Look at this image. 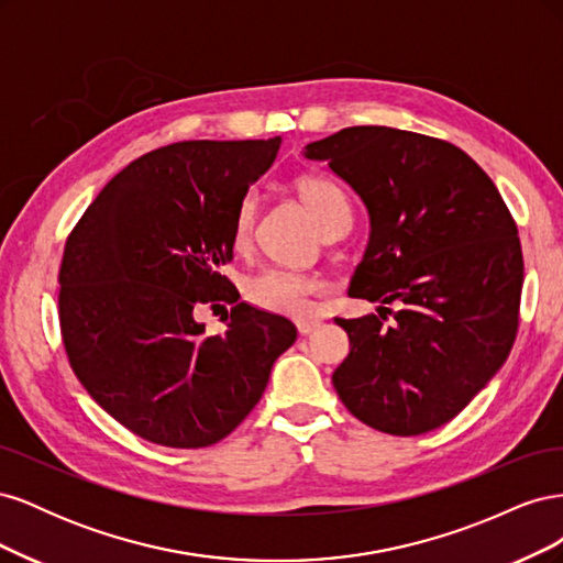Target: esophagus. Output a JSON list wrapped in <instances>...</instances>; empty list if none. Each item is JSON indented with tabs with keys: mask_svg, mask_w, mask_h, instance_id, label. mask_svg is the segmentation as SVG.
Here are the masks:
<instances>
[{
	"mask_svg": "<svg viewBox=\"0 0 563 563\" xmlns=\"http://www.w3.org/2000/svg\"><path fill=\"white\" fill-rule=\"evenodd\" d=\"M317 327H319L317 319H300V321H296V329H298L300 335H310Z\"/></svg>",
	"mask_w": 563,
	"mask_h": 563,
	"instance_id": "obj_1",
	"label": "esophagus"
}]
</instances>
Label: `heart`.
<instances>
[{
    "instance_id": "1",
    "label": "heart",
    "mask_w": 563,
    "mask_h": 563,
    "mask_svg": "<svg viewBox=\"0 0 563 563\" xmlns=\"http://www.w3.org/2000/svg\"><path fill=\"white\" fill-rule=\"evenodd\" d=\"M294 192L302 201V207L314 218V223L323 230L340 218H350V201L343 187L327 176L298 174L291 180ZM261 201L255 192H246L236 203L232 216L230 240L236 251L251 246L255 223H258ZM323 291V284L302 272L267 267L255 272L244 282V296L258 305V308L286 314V317H310L314 312V298Z\"/></svg>"
}]
</instances>
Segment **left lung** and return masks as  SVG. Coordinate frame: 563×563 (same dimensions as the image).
I'll list each match as a JSON object with an SVG mask.
<instances>
[{
  "label": "left lung",
  "mask_w": 563,
  "mask_h": 563,
  "mask_svg": "<svg viewBox=\"0 0 563 563\" xmlns=\"http://www.w3.org/2000/svg\"><path fill=\"white\" fill-rule=\"evenodd\" d=\"M305 157L329 162L364 199L371 240L350 296L383 305L335 319L350 338L333 373L338 397L373 430L430 432L463 411L515 345L523 284L515 218L484 168L432 135L350 126L310 143ZM391 301L397 313L384 308Z\"/></svg>",
  "instance_id": "left-lung-1"
}]
</instances>
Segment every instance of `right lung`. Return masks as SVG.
<instances>
[{
  "mask_svg": "<svg viewBox=\"0 0 563 563\" xmlns=\"http://www.w3.org/2000/svg\"><path fill=\"white\" fill-rule=\"evenodd\" d=\"M282 139L183 141L119 172L67 234L60 335L75 376L126 430L168 449L225 439L261 401L272 364L296 343L288 319L236 302V203ZM235 305L207 336L201 303Z\"/></svg>",
  "mask_w": 563,
  "mask_h": 563,
  "instance_id": "add662e5",
  "label": "right lung"
}]
</instances>
